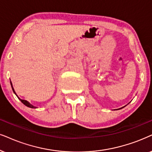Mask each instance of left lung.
<instances>
[{
	"label": "left lung",
	"mask_w": 152,
	"mask_h": 152,
	"mask_svg": "<svg viewBox=\"0 0 152 152\" xmlns=\"http://www.w3.org/2000/svg\"><path fill=\"white\" fill-rule=\"evenodd\" d=\"M117 110H118V109H117Z\"/></svg>",
	"instance_id": "obj_1"
}]
</instances>
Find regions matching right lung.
<instances>
[{
  "instance_id": "1",
  "label": "right lung",
  "mask_w": 152,
  "mask_h": 152,
  "mask_svg": "<svg viewBox=\"0 0 152 152\" xmlns=\"http://www.w3.org/2000/svg\"><path fill=\"white\" fill-rule=\"evenodd\" d=\"M10 84H11V86H12V91H13V92L14 93H15V94H16V93H15V89H14V88H13V86H12V82H10ZM19 100H21V102H22V103L23 104V105H25L26 106H27V107H31V108H36L35 107H34V106L33 105H31V103H29V102L27 101V100H21V99H20V98H18Z\"/></svg>"
}]
</instances>
